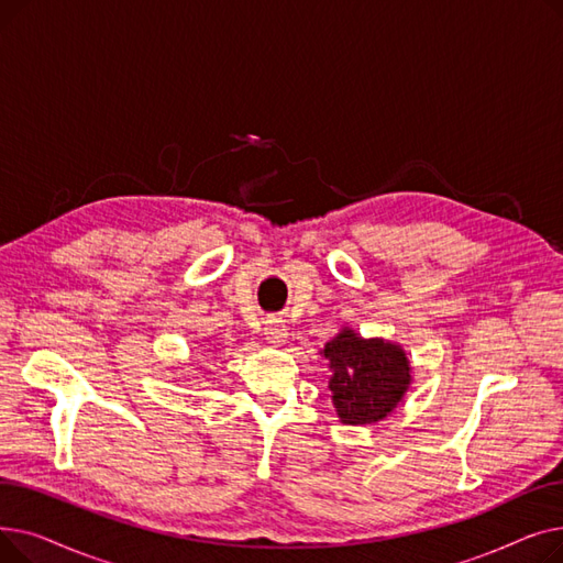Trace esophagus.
Returning a JSON list of instances; mask_svg holds the SVG:
<instances>
[{
    "label": "esophagus",
    "instance_id": "obj_1",
    "mask_svg": "<svg viewBox=\"0 0 563 563\" xmlns=\"http://www.w3.org/2000/svg\"><path fill=\"white\" fill-rule=\"evenodd\" d=\"M264 335H266V340H269V344H274V346H283L289 338L283 319H266Z\"/></svg>",
    "mask_w": 563,
    "mask_h": 563
}]
</instances>
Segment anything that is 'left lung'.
Masks as SVG:
<instances>
[{
    "instance_id": "left-lung-1",
    "label": "left lung",
    "mask_w": 563,
    "mask_h": 563,
    "mask_svg": "<svg viewBox=\"0 0 563 563\" xmlns=\"http://www.w3.org/2000/svg\"><path fill=\"white\" fill-rule=\"evenodd\" d=\"M319 353L329 361L331 399L342 424L383 422L397 410L412 383L408 353L386 338H363L342 327Z\"/></svg>"
}]
</instances>
